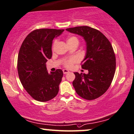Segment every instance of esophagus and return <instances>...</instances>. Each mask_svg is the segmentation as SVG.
I'll return each instance as SVG.
<instances>
[{"instance_id":"obj_1","label":"esophagus","mask_w":134,"mask_h":134,"mask_svg":"<svg viewBox=\"0 0 134 134\" xmlns=\"http://www.w3.org/2000/svg\"><path fill=\"white\" fill-rule=\"evenodd\" d=\"M63 73L64 74V75H66V74H68L70 71H69V70H66V69H64V70H63Z\"/></svg>"}]
</instances>
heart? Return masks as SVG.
I'll list each match as a JSON object with an SVG mask.
<instances>
[{"mask_svg":"<svg viewBox=\"0 0 134 134\" xmlns=\"http://www.w3.org/2000/svg\"><path fill=\"white\" fill-rule=\"evenodd\" d=\"M75 42H77L79 43L78 39H77L76 37H70V38H68L67 40V43L68 44L72 43H75ZM56 43H57V41H54V42L53 43V46L55 45ZM77 62V59L76 58H72L66 61L64 64H65V66L66 67L71 68L72 66V64Z\"/></svg>","mask_w":134,"mask_h":134,"instance_id":"obj_1","label":"heart"}]
</instances>
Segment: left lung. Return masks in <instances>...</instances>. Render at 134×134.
I'll return each mask as SVG.
<instances>
[{
  "instance_id": "left-lung-1",
  "label": "left lung",
  "mask_w": 134,
  "mask_h": 134,
  "mask_svg": "<svg viewBox=\"0 0 134 134\" xmlns=\"http://www.w3.org/2000/svg\"><path fill=\"white\" fill-rule=\"evenodd\" d=\"M66 30L81 36L86 44L81 67L88 70V73L74 72L72 85L80 96L87 100L95 99L106 92L113 80L116 64L113 48L109 40L93 28L81 26Z\"/></svg>"
}]
</instances>
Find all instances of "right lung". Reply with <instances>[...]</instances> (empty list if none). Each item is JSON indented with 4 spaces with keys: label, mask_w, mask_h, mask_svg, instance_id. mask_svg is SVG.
<instances>
[{
    "label": "right lung",
    "mask_w": 134,
    "mask_h": 134,
    "mask_svg": "<svg viewBox=\"0 0 134 134\" xmlns=\"http://www.w3.org/2000/svg\"><path fill=\"white\" fill-rule=\"evenodd\" d=\"M63 31L35 30L25 38L20 48L17 61L20 80L28 93L38 101H48L59 91L63 71L58 69L48 73L46 63L52 58L53 40Z\"/></svg>",
    "instance_id": "right-lung-1"
}]
</instances>
